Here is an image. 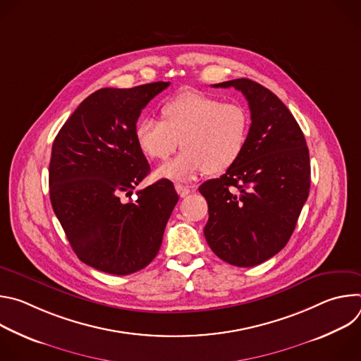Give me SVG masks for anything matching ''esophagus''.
<instances>
[{"label":"esophagus","mask_w":361,"mask_h":361,"mask_svg":"<svg viewBox=\"0 0 361 361\" xmlns=\"http://www.w3.org/2000/svg\"><path fill=\"white\" fill-rule=\"evenodd\" d=\"M176 191L178 192L180 197H187L190 194V188L183 184H176Z\"/></svg>","instance_id":"obj_1"}]
</instances>
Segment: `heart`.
<instances>
[{
	"instance_id": "obj_1",
	"label": "heart",
	"mask_w": 361,
	"mask_h": 361,
	"mask_svg": "<svg viewBox=\"0 0 361 361\" xmlns=\"http://www.w3.org/2000/svg\"><path fill=\"white\" fill-rule=\"evenodd\" d=\"M161 121L141 118L134 138L144 156L166 161L181 141L184 148L157 177L187 183L200 174H221L243 156L250 134V114L238 102H224L210 94L185 91L167 99Z\"/></svg>"
}]
</instances>
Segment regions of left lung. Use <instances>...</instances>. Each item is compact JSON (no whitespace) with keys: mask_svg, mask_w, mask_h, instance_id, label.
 Returning <instances> with one entry per match:
<instances>
[{"mask_svg":"<svg viewBox=\"0 0 361 361\" xmlns=\"http://www.w3.org/2000/svg\"><path fill=\"white\" fill-rule=\"evenodd\" d=\"M213 87L244 94L251 126L240 160L198 188L209 204L204 235L223 262L252 267L290 240L310 191V156L295 118L269 88L248 78Z\"/></svg>","mask_w":361,"mask_h":361,"instance_id":"left-lung-1","label":"left lung"}]
</instances>
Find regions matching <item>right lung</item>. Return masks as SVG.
I'll return each mask as SVG.
<instances>
[{
	"label": "right lung",
	"mask_w": 361,
	"mask_h": 361,
	"mask_svg": "<svg viewBox=\"0 0 361 361\" xmlns=\"http://www.w3.org/2000/svg\"><path fill=\"white\" fill-rule=\"evenodd\" d=\"M159 81L101 88L88 95L59 131L49 161V200L78 259L116 276L147 267L157 255L178 201L163 178L137 198L149 173L134 138L141 110L166 90Z\"/></svg>",
	"instance_id": "add662e5"
}]
</instances>
